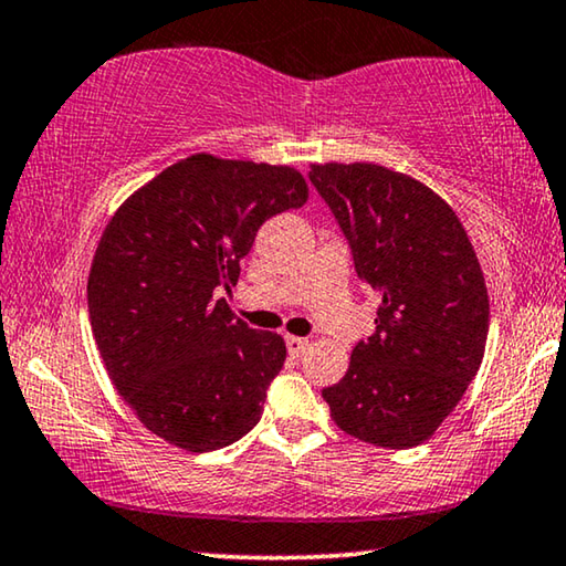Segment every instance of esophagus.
<instances>
[{
    "label": "esophagus",
    "instance_id": "obj_1",
    "mask_svg": "<svg viewBox=\"0 0 566 566\" xmlns=\"http://www.w3.org/2000/svg\"><path fill=\"white\" fill-rule=\"evenodd\" d=\"M310 348L307 337H297V335H286V350H290L292 358H300L302 353Z\"/></svg>",
    "mask_w": 566,
    "mask_h": 566
}]
</instances>
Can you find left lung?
Here are the masks:
<instances>
[{"label": "left lung", "instance_id": "obj_1", "mask_svg": "<svg viewBox=\"0 0 566 566\" xmlns=\"http://www.w3.org/2000/svg\"><path fill=\"white\" fill-rule=\"evenodd\" d=\"M350 243L360 282L381 297L376 333L323 399L345 434L409 450L452 415L483 364L491 302L452 206L417 177L376 163L310 165Z\"/></svg>", "mask_w": 566, "mask_h": 566}]
</instances>
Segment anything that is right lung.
Wrapping results in <instances>:
<instances>
[{
  "mask_svg": "<svg viewBox=\"0 0 566 566\" xmlns=\"http://www.w3.org/2000/svg\"><path fill=\"white\" fill-rule=\"evenodd\" d=\"M307 198L290 165L198 151L116 208L91 261V331L114 389L151 434L210 452L256 427L284 337L251 331L216 297L239 282L259 226Z\"/></svg>",
  "mask_w": 566,
  "mask_h": 566,
  "instance_id": "1",
  "label": "right lung"
}]
</instances>
